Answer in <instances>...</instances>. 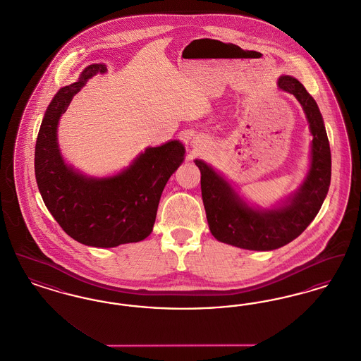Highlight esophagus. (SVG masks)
Returning a JSON list of instances; mask_svg holds the SVG:
<instances>
[{
  "instance_id": "obj_1",
  "label": "esophagus",
  "mask_w": 361,
  "mask_h": 361,
  "mask_svg": "<svg viewBox=\"0 0 361 361\" xmlns=\"http://www.w3.org/2000/svg\"><path fill=\"white\" fill-rule=\"evenodd\" d=\"M197 142H199V140H193V143H195V145H197Z\"/></svg>"
}]
</instances>
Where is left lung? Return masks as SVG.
Segmentation results:
<instances>
[{
    "label": "left lung",
    "instance_id": "left-lung-1",
    "mask_svg": "<svg viewBox=\"0 0 361 361\" xmlns=\"http://www.w3.org/2000/svg\"><path fill=\"white\" fill-rule=\"evenodd\" d=\"M277 86L302 105L312 135L309 172L299 188L271 208L252 206L222 173L203 159H195L202 173V196L211 234L240 249L268 252L298 238L319 212L330 185L331 155L318 105L295 77L280 75Z\"/></svg>",
    "mask_w": 361,
    "mask_h": 361
}]
</instances>
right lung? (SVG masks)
I'll use <instances>...</instances> for the list:
<instances>
[{"mask_svg":"<svg viewBox=\"0 0 361 361\" xmlns=\"http://www.w3.org/2000/svg\"><path fill=\"white\" fill-rule=\"evenodd\" d=\"M106 65L93 63L77 82L61 87L43 116L35 147L37 188L54 219L73 240L93 247H115L147 238L168 180L183 164L184 145L174 139L146 147L130 166L92 177L69 165L58 143V124L73 97Z\"/></svg>","mask_w":361,"mask_h":361,"instance_id":"obj_1","label":"right lung"}]
</instances>
